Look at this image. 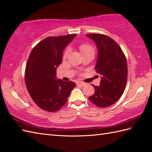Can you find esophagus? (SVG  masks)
Segmentation results:
<instances>
[{"label": "esophagus", "mask_w": 152, "mask_h": 152, "mask_svg": "<svg viewBox=\"0 0 152 152\" xmlns=\"http://www.w3.org/2000/svg\"><path fill=\"white\" fill-rule=\"evenodd\" d=\"M76 84L77 85V86H84L85 85H86V83H84V82H76Z\"/></svg>", "instance_id": "obj_1"}]
</instances>
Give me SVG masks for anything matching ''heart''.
<instances>
[{"mask_svg":"<svg viewBox=\"0 0 152 152\" xmlns=\"http://www.w3.org/2000/svg\"><path fill=\"white\" fill-rule=\"evenodd\" d=\"M80 51L82 52V53L83 54V55H86L87 54H94V50L93 47H92V46H91L90 45H87V44L82 45L80 46ZM69 53V49H67V50H66L64 53L65 58L68 56Z\"/></svg>","mask_w":152,"mask_h":152,"instance_id":"1","label":"heart"}]
</instances>
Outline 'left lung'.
Masks as SVG:
<instances>
[{
  "label": "left lung",
  "mask_w": 152,
  "mask_h": 152,
  "mask_svg": "<svg viewBox=\"0 0 152 152\" xmlns=\"http://www.w3.org/2000/svg\"><path fill=\"white\" fill-rule=\"evenodd\" d=\"M98 48L95 69L101 75L100 86H93L94 93L89 100L99 107L111 106L117 102L124 93L128 77V65L122 49L107 36L90 34Z\"/></svg>",
  "instance_id": "obj_1"
}]
</instances>
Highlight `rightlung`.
Listing matches in <instances>:
<instances>
[{"label":"right lung","instance_id":"add662e5","mask_svg":"<svg viewBox=\"0 0 152 152\" xmlns=\"http://www.w3.org/2000/svg\"><path fill=\"white\" fill-rule=\"evenodd\" d=\"M76 34L48 37L31 50L26 66L24 79L31 98L45 111L54 112L64 105L72 90L73 82L56 77V69L62 62L63 52Z\"/></svg>","mask_w":152,"mask_h":152}]
</instances>
